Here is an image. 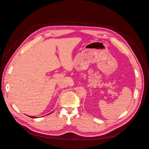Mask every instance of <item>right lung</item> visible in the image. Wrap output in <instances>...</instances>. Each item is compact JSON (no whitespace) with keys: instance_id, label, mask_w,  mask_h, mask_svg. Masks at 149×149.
Masks as SVG:
<instances>
[{"instance_id":"right-lung-1","label":"right lung","mask_w":149,"mask_h":149,"mask_svg":"<svg viewBox=\"0 0 149 149\" xmlns=\"http://www.w3.org/2000/svg\"><path fill=\"white\" fill-rule=\"evenodd\" d=\"M30 118H37V117H33V116H30Z\"/></svg>"}]
</instances>
